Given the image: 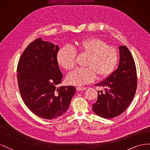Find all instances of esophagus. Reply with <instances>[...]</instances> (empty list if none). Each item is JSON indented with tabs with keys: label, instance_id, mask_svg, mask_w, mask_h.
I'll return each mask as SVG.
<instances>
[{
	"label": "esophagus",
	"instance_id": "obj_1",
	"mask_svg": "<svg viewBox=\"0 0 150 150\" xmlns=\"http://www.w3.org/2000/svg\"><path fill=\"white\" fill-rule=\"evenodd\" d=\"M87 88L86 87H76V90H77L78 91H85V90H86Z\"/></svg>",
	"mask_w": 150,
	"mask_h": 150
}]
</instances>
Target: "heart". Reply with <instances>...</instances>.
Wrapping results in <instances>:
<instances>
[{
	"instance_id": "obj_1",
	"label": "heart",
	"mask_w": 150,
	"mask_h": 150,
	"mask_svg": "<svg viewBox=\"0 0 150 150\" xmlns=\"http://www.w3.org/2000/svg\"><path fill=\"white\" fill-rule=\"evenodd\" d=\"M79 52L88 56L85 63L86 68H78L70 72L67 76L71 85L82 86L98 78L109 76L114 70L119 59L117 50L108 46L106 42L96 38H88L76 42ZM76 51L70 46H65L59 50L57 62L59 65L67 70H70L75 65Z\"/></svg>"
}]
</instances>
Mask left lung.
<instances>
[{
  "mask_svg": "<svg viewBox=\"0 0 150 150\" xmlns=\"http://www.w3.org/2000/svg\"><path fill=\"white\" fill-rule=\"evenodd\" d=\"M120 59L117 68L96 85L105 87V93L98 91L92 105L93 112L100 117L111 119L125 111L134 96L137 87L136 69L134 59L126 46L119 47Z\"/></svg>",
  "mask_w": 150,
  "mask_h": 150,
  "instance_id": "1",
  "label": "left lung"
}]
</instances>
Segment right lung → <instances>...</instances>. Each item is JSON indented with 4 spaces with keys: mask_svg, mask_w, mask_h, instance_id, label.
<instances>
[{
    "mask_svg": "<svg viewBox=\"0 0 150 150\" xmlns=\"http://www.w3.org/2000/svg\"><path fill=\"white\" fill-rule=\"evenodd\" d=\"M58 50V45L38 38L25 49L17 69L24 104L34 114L45 119L65 114L76 92L74 86L57 87L63 78L57 58Z\"/></svg>",
    "mask_w": 150,
    "mask_h": 150,
    "instance_id": "right-lung-1",
    "label": "right lung"
}]
</instances>
